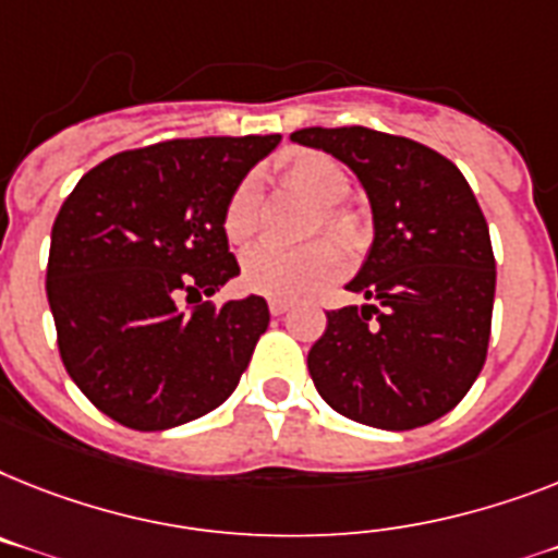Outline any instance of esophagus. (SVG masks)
I'll return each mask as SVG.
<instances>
[{
  "label": "esophagus",
  "instance_id": "34e87169",
  "mask_svg": "<svg viewBox=\"0 0 558 558\" xmlns=\"http://www.w3.org/2000/svg\"><path fill=\"white\" fill-rule=\"evenodd\" d=\"M268 307H270V313H274V316H282V313L290 311V305H288V302H282V299H270Z\"/></svg>",
  "mask_w": 558,
  "mask_h": 558
}]
</instances>
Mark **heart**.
<instances>
[{
  "label": "heart",
  "mask_w": 558,
  "mask_h": 558,
  "mask_svg": "<svg viewBox=\"0 0 558 558\" xmlns=\"http://www.w3.org/2000/svg\"><path fill=\"white\" fill-rule=\"evenodd\" d=\"M279 177L284 187L302 193L311 202L322 205V225L336 242H342L351 253L365 247L367 228L365 219L339 202L348 199L353 187V177L348 165L339 162L336 156L313 147H290L279 159ZM262 222V187L256 177L239 179L236 187L230 191L222 210V230L228 242L247 245ZM344 270L342 247L322 239L302 247H279L259 245L245 253L242 259V284L259 296L296 302L305 299L325 284L336 282Z\"/></svg>",
  "instance_id": "1"
}]
</instances>
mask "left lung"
I'll use <instances>...</instances> for the list:
<instances>
[{
    "instance_id": "1",
    "label": "left lung",
    "mask_w": 558,
    "mask_h": 558,
    "mask_svg": "<svg viewBox=\"0 0 558 558\" xmlns=\"http://www.w3.org/2000/svg\"><path fill=\"white\" fill-rule=\"evenodd\" d=\"M371 196L376 239L348 290L367 305L328 311L307 371L336 413L381 427L430 425L473 388L494 319L496 259L468 179L434 147L371 128H302Z\"/></svg>"
}]
</instances>
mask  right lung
I'll list each match as a JSON object with an SVG mask.
<instances>
[{
    "label": "right lung",
    "mask_w": 558,
    "mask_h": 558,
    "mask_svg": "<svg viewBox=\"0 0 558 558\" xmlns=\"http://www.w3.org/2000/svg\"><path fill=\"white\" fill-rule=\"evenodd\" d=\"M276 145L279 133L122 150L87 170L59 207L45 274L59 356L119 425L168 430L236 390L268 330V302L216 307L202 296L239 274L225 202Z\"/></svg>",
    "instance_id": "add662e5"
}]
</instances>
